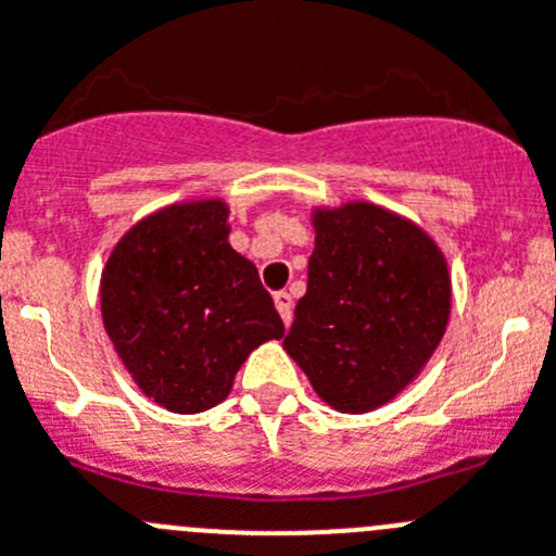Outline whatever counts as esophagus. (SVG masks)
<instances>
[{
	"label": "esophagus",
	"mask_w": 556,
	"mask_h": 556,
	"mask_svg": "<svg viewBox=\"0 0 556 556\" xmlns=\"http://www.w3.org/2000/svg\"><path fill=\"white\" fill-rule=\"evenodd\" d=\"M274 304H277L279 315H282L285 327H288L290 318H293V299H290V293H285V290H279V293H274Z\"/></svg>",
	"instance_id": "obj_1"
}]
</instances>
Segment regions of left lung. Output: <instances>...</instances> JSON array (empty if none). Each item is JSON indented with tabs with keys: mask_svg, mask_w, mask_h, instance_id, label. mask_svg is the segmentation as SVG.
<instances>
[{
	"mask_svg": "<svg viewBox=\"0 0 556 556\" xmlns=\"http://www.w3.org/2000/svg\"><path fill=\"white\" fill-rule=\"evenodd\" d=\"M307 293L285 352L340 413H368L413 382L452 313L446 257L418 224L349 202L315 210Z\"/></svg>",
	"mask_w": 556,
	"mask_h": 556,
	"instance_id": "left-lung-1",
	"label": "left lung"
}]
</instances>
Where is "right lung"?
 Instances as JSON below:
<instances>
[{
  "instance_id": "add662e5",
  "label": "right lung",
  "mask_w": 556,
  "mask_h": 556,
  "mask_svg": "<svg viewBox=\"0 0 556 556\" xmlns=\"http://www.w3.org/2000/svg\"><path fill=\"white\" fill-rule=\"evenodd\" d=\"M222 199L135 224L102 271V321L138 388L172 413L229 396L243 359L285 324L254 263L229 247Z\"/></svg>"
}]
</instances>
